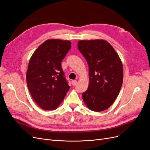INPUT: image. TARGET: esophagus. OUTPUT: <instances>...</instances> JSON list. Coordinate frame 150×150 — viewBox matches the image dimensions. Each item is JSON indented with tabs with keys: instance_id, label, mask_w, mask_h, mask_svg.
Instances as JSON below:
<instances>
[{
	"instance_id": "34e87169",
	"label": "esophagus",
	"mask_w": 150,
	"mask_h": 150,
	"mask_svg": "<svg viewBox=\"0 0 150 150\" xmlns=\"http://www.w3.org/2000/svg\"><path fill=\"white\" fill-rule=\"evenodd\" d=\"M71 84H72V86H76V85L77 84V81H76V80L72 81Z\"/></svg>"
}]
</instances>
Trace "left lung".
<instances>
[{"label":"left lung","instance_id":"8db88e82","mask_svg":"<svg viewBox=\"0 0 150 150\" xmlns=\"http://www.w3.org/2000/svg\"><path fill=\"white\" fill-rule=\"evenodd\" d=\"M78 47L89 66L88 88L82 94L86 105L93 111L107 110L115 101L122 84V62L105 40H79Z\"/></svg>","mask_w":150,"mask_h":150}]
</instances>
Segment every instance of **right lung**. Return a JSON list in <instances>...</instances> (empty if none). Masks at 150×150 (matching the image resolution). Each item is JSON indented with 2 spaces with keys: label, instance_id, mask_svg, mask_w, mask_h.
<instances>
[{
  "label": "right lung",
  "instance_id": "obj_1",
  "mask_svg": "<svg viewBox=\"0 0 150 150\" xmlns=\"http://www.w3.org/2000/svg\"><path fill=\"white\" fill-rule=\"evenodd\" d=\"M71 47L69 40L48 39L32 55L26 81L34 101L44 110H55L69 89L61 62Z\"/></svg>",
  "mask_w": 150,
  "mask_h": 150
}]
</instances>
